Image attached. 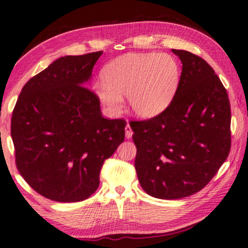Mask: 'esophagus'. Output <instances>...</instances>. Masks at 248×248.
<instances>
[{
    "label": "esophagus",
    "instance_id": "1",
    "mask_svg": "<svg viewBox=\"0 0 248 248\" xmlns=\"http://www.w3.org/2000/svg\"><path fill=\"white\" fill-rule=\"evenodd\" d=\"M124 131H125V138H128V139L131 138L133 132H132V129L130 127V124H127V125H125V128H124Z\"/></svg>",
    "mask_w": 248,
    "mask_h": 248
}]
</instances>
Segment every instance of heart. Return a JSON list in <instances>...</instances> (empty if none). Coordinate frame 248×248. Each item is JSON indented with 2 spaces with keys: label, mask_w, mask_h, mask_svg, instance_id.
<instances>
[{
  "label": "heart",
  "mask_w": 248,
  "mask_h": 248,
  "mask_svg": "<svg viewBox=\"0 0 248 248\" xmlns=\"http://www.w3.org/2000/svg\"><path fill=\"white\" fill-rule=\"evenodd\" d=\"M105 81L93 85L95 93L110 115L120 113L123 96L141 118L159 115L171 103L180 80L178 62L167 54H127L106 65Z\"/></svg>",
  "instance_id": "b5f03b06"
}]
</instances>
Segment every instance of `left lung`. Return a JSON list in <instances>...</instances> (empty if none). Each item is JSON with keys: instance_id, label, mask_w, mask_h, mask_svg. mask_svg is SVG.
<instances>
[{"instance_id": "1", "label": "left lung", "mask_w": 248, "mask_h": 248, "mask_svg": "<svg viewBox=\"0 0 248 248\" xmlns=\"http://www.w3.org/2000/svg\"><path fill=\"white\" fill-rule=\"evenodd\" d=\"M172 52L182 62L173 99L158 116L130 121L139 182L163 200L201 191L227 159L232 142L229 96L214 69L198 55Z\"/></svg>"}]
</instances>
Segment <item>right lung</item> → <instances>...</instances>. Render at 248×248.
I'll use <instances>...</instances> for the list:
<instances>
[{
    "mask_svg": "<svg viewBox=\"0 0 248 248\" xmlns=\"http://www.w3.org/2000/svg\"><path fill=\"white\" fill-rule=\"evenodd\" d=\"M101 54L53 62L26 82L13 110L17 170L53 201L80 202L95 193L105 160L124 140L127 123L104 118L96 93L86 87Z\"/></svg>",
    "mask_w": 248,
    "mask_h": 248,
    "instance_id": "right-lung-1",
    "label": "right lung"
}]
</instances>
